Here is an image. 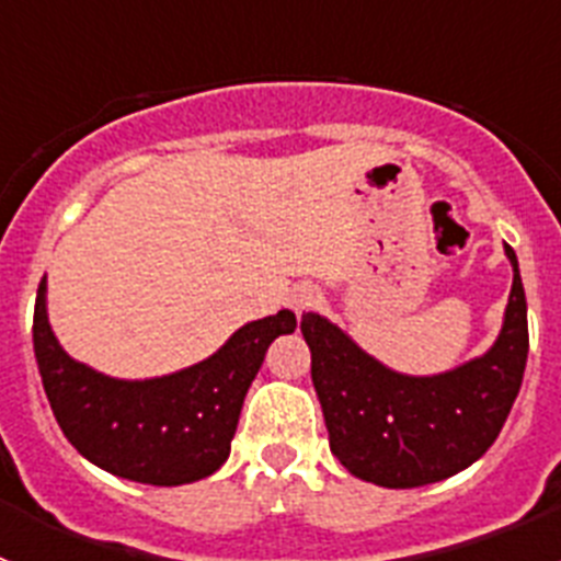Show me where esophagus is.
Segmentation results:
<instances>
[{
    "label": "esophagus",
    "instance_id": "obj_1",
    "mask_svg": "<svg viewBox=\"0 0 561 561\" xmlns=\"http://www.w3.org/2000/svg\"><path fill=\"white\" fill-rule=\"evenodd\" d=\"M320 300V291H317V286L311 284H297L291 286L289 297H286V304L291 306V309L297 311V314H304V311H309L311 306Z\"/></svg>",
    "mask_w": 561,
    "mask_h": 561
}]
</instances>
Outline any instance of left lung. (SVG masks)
Returning a JSON list of instances; mask_svg holds the SVG:
<instances>
[{"label":"left lung","instance_id":"1","mask_svg":"<svg viewBox=\"0 0 561 561\" xmlns=\"http://www.w3.org/2000/svg\"><path fill=\"white\" fill-rule=\"evenodd\" d=\"M503 329L483 356L433 376H408L362 351L340 325L304 314L311 381L331 453L354 478L385 489L438 483L472 466L503 430L528 359V306L517 255Z\"/></svg>","mask_w":561,"mask_h":561}]
</instances>
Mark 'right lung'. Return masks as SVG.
Here are the masks:
<instances>
[{"label": "right lung", "mask_w": 561, "mask_h": 561, "mask_svg": "<svg viewBox=\"0 0 561 561\" xmlns=\"http://www.w3.org/2000/svg\"><path fill=\"white\" fill-rule=\"evenodd\" d=\"M295 329V314L280 309L241 325L191 368L153 379H114L61 348L49 329L44 277L33 348L58 427L89 463L134 483L182 485L207 478L230 458L238 415L266 348Z\"/></svg>", "instance_id": "obj_1"}]
</instances>
